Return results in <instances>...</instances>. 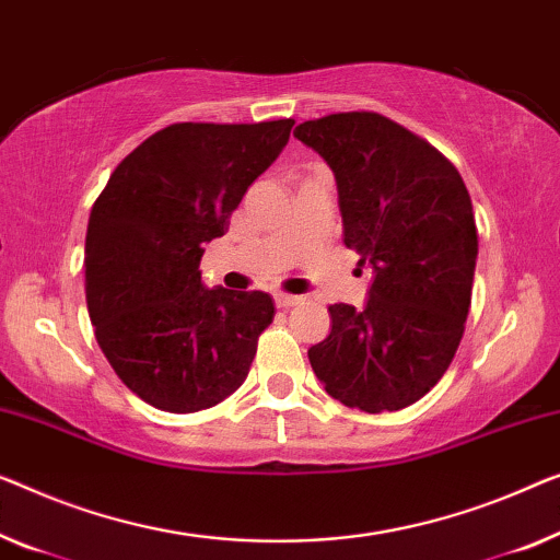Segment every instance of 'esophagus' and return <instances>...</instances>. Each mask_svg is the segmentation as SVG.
Instances as JSON below:
<instances>
[{
	"instance_id": "1",
	"label": "esophagus",
	"mask_w": 560,
	"mask_h": 560,
	"mask_svg": "<svg viewBox=\"0 0 560 560\" xmlns=\"http://www.w3.org/2000/svg\"><path fill=\"white\" fill-rule=\"evenodd\" d=\"M273 302H277L279 308H289V306H296L302 304V296H294V294H273Z\"/></svg>"
}]
</instances>
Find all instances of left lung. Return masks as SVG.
<instances>
[{
	"instance_id": "obj_1",
	"label": "left lung",
	"mask_w": 560,
	"mask_h": 560,
	"mask_svg": "<svg viewBox=\"0 0 560 560\" xmlns=\"http://www.w3.org/2000/svg\"><path fill=\"white\" fill-rule=\"evenodd\" d=\"M294 138L327 161L345 244L372 266L364 306L331 304L308 362L341 405L402 410L438 385L463 339L478 258L470 194L445 155L385 115H327Z\"/></svg>"
}]
</instances>
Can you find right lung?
<instances>
[{
	"label": "right lung",
	"instance_id": "obj_1",
	"mask_svg": "<svg viewBox=\"0 0 560 560\" xmlns=\"http://www.w3.org/2000/svg\"><path fill=\"white\" fill-rule=\"evenodd\" d=\"M291 125H168L113 171L90 211L95 339L128 389L158 410H206L244 385L273 302L264 291L208 289L198 266Z\"/></svg>",
	"mask_w": 560,
	"mask_h": 560
}]
</instances>
